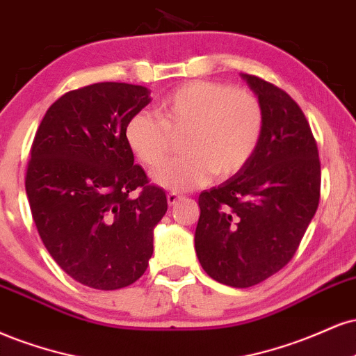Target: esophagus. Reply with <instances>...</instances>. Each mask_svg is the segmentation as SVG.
I'll return each instance as SVG.
<instances>
[{
	"mask_svg": "<svg viewBox=\"0 0 356 356\" xmlns=\"http://www.w3.org/2000/svg\"><path fill=\"white\" fill-rule=\"evenodd\" d=\"M179 200H181V196H179L178 193H168V195H166V202H168L170 207L177 204Z\"/></svg>",
	"mask_w": 356,
	"mask_h": 356,
	"instance_id": "1",
	"label": "esophagus"
}]
</instances>
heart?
<instances>
[{
  "mask_svg": "<svg viewBox=\"0 0 356 356\" xmlns=\"http://www.w3.org/2000/svg\"><path fill=\"white\" fill-rule=\"evenodd\" d=\"M158 115H133L124 140L145 166L158 168L168 156L171 133L188 129L183 140L188 153L153 175L156 185L170 190H193L213 175L235 177L257 153L265 124L263 106L253 93L207 79L171 90L158 103Z\"/></svg>",
  "mask_w": 356,
  "mask_h": 356,
  "instance_id": "heart-1",
  "label": "heart"
}]
</instances>
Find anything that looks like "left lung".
<instances>
[{
    "instance_id": "obj_1",
    "label": "left lung",
    "mask_w": 356,
    "mask_h": 356,
    "mask_svg": "<svg viewBox=\"0 0 356 356\" xmlns=\"http://www.w3.org/2000/svg\"><path fill=\"white\" fill-rule=\"evenodd\" d=\"M265 124L240 173L198 198L196 257L216 282L258 285L293 258L320 202L318 146L302 108L282 88L241 74Z\"/></svg>"
}]
</instances>
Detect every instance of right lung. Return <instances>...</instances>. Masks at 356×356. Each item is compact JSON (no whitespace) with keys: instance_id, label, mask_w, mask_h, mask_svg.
I'll use <instances>...</instances> for the list:
<instances>
[{"instance_id":"1","label":"right lung","mask_w":356,"mask_h":356,"mask_svg":"<svg viewBox=\"0 0 356 356\" xmlns=\"http://www.w3.org/2000/svg\"><path fill=\"white\" fill-rule=\"evenodd\" d=\"M149 102L148 88L128 83L68 91L33 140L24 186L38 233L60 268L95 290L145 273L168 208L124 140L128 120Z\"/></svg>"}]
</instances>
